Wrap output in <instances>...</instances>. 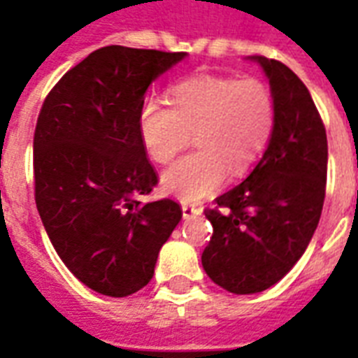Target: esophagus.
I'll return each mask as SVG.
<instances>
[{"instance_id": "obj_1", "label": "esophagus", "mask_w": 358, "mask_h": 358, "mask_svg": "<svg viewBox=\"0 0 358 358\" xmlns=\"http://www.w3.org/2000/svg\"><path fill=\"white\" fill-rule=\"evenodd\" d=\"M181 208H182V217H185V219L196 217V215H200V213H202V208H200V206L187 204V202H185Z\"/></svg>"}]
</instances>
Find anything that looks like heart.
Here are the masks:
<instances>
[{
	"instance_id": "obj_1",
	"label": "heart",
	"mask_w": 358,
	"mask_h": 358,
	"mask_svg": "<svg viewBox=\"0 0 358 358\" xmlns=\"http://www.w3.org/2000/svg\"><path fill=\"white\" fill-rule=\"evenodd\" d=\"M275 129L273 91L254 78L194 76L169 90L168 104L147 101L139 112L141 141L158 164H169L194 135L198 150L162 176L164 190L182 202L210 196L229 173H248L262 160Z\"/></svg>"
}]
</instances>
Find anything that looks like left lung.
I'll use <instances>...</instances> for the list:
<instances>
[{
    "mask_svg": "<svg viewBox=\"0 0 358 358\" xmlns=\"http://www.w3.org/2000/svg\"><path fill=\"white\" fill-rule=\"evenodd\" d=\"M276 103V129L254 171L206 210L213 225L202 267L238 296L271 288L309 246L322 213L326 129L311 93L292 70L255 55Z\"/></svg>",
    "mask_w": 358,
    "mask_h": 358,
    "instance_id": "left-lung-1",
    "label": "left lung"
}]
</instances>
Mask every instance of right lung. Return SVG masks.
Masks as SVG:
<instances>
[{"instance_id": "add662e5", "label": "right lung", "mask_w": 358, "mask_h": 358, "mask_svg": "<svg viewBox=\"0 0 358 358\" xmlns=\"http://www.w3.org/2000/svg\"><path fill=\"white\" fill-rule=\"evenodd\" d=\"M187 53L108 45L62 76L34 133L36 206L70 273L103 296L150 282L181 206L139 202L158 176L139 135L148 85Z\"/></svg>"}]
</instances>
